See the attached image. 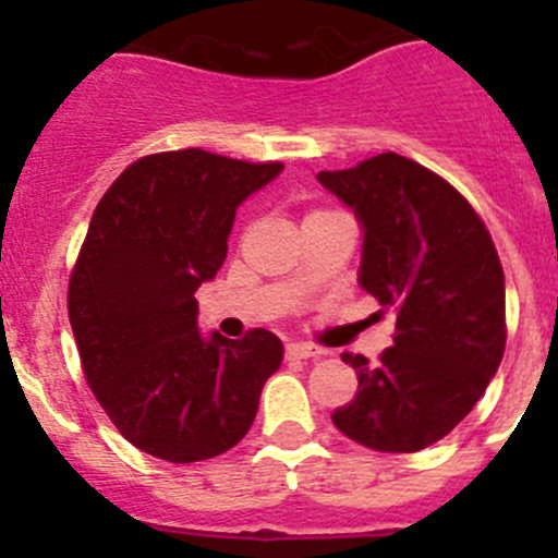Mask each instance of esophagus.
<instances>
[{"instance_id":"obj_1","label":"esophagus","mask_w":558,"mask_h":558,"mask_svg":"<svg viewBox=\"0 0 558 558\" xmlns=\"http://www.w3.org/2000/svg\"><path fill=\"white\" fill-rule=\"evenodd\" d=\"M320 348L315 345H307V342H289L286 345V359H313V356H320Z\"/></svg>"}]
</instances>
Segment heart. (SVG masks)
<instances>
[{
	"instance_id": "b5f03b06",
	"label": "heart",
	"mask_w": 558,
	"mask_h": 558,
	"mask_svg": "<svg viewBox=\"0 0 558 558\" xmlns=\"http://www.w3.org/2000/svg\"><path fill=\"white\" fill-rule=\"evenodd\" d=\"M315 213H324V210H315Z\"/></svg>"
}]
</instances>
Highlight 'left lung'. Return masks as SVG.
<instances>
[{
	"label": "left lung",
	"mask_w": 558,
	"mask_h": 558,
	"mask_svg": "<svg viewBox=\"0 0 558 558\" xmlns=\"http://www.w3.org/2000/svg\"><path fill=\"white\" fill-rule=\"evenodd\" d=\"M364 227L359 283L397 315L375 364L342 353L356 397L337 429L380 453H415L448 435L486 391L508 340L505 272L475 207L437 172L386 150L318 172Z\"/></svg>",
	"instance_id": "1"
}]
</instances>
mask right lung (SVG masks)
Returning <instances> with one entry per match:
<instances>
[{
    "instance_id": "right-lung-1",
    "label": "right lung",
    "mask_w": 558,
    "mask_h": 558,
    "mask_svg": "<svg viewBox=\"0 0 558 558\" xmlns=\"http://www.w3.org/2000/svg\"><path fill=\"white\" fill-rule=\"evenodd\" d=\"M280 170V161L165 150L132 161L94 210L66 311L107 418L156 459L191 464L238 446L280 367L283 345L267 329L205 340L194 300L227 258L240 202Z\"/></svg>"
}]
</instances>
